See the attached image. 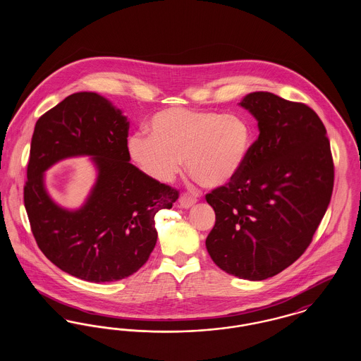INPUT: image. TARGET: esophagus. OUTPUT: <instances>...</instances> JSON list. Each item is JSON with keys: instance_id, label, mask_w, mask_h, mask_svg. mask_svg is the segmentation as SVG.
I'll return each instance as SVG.
<instances>
[{"instance_id": "esophagus-1", "label": "esophagus", "mask_w": 361, "mask_h": 361, "mask_svg": "<svg viewBox=\"0 0 361 361\" xmlns=\"http://www.w3.org/2000/svg\"><path fill=\"white\" fill-rule=\"evenodd\" d=\"M196 202H197V200H196L195 197L188 196V195H183V196L180 197V207H181V208H189V207L193 206Z\"/></svg>"}]
</instances>
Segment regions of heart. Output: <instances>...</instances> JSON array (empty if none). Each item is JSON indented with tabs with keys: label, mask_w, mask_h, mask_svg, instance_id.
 <instances>
[{
	"label": "heart",
	"mask_w": 361,
	"mask_h": 361,
	"mask_svg": "<svg viewBox=\"0 0 361 361\" xmlns=\"http://www.w3.org/2000/svg\"><path fill=\"white\" fill-rule=\"evenodd\" d=\"M255 142L250 123L240 115L168 108L155 114L150 134L128 137V152L137 165L161 183L183 168L206 188H219L243 169Z\"/></svg>",
	"instance_id": "heart-1"
}]
</instances>
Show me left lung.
<instances>
[{"label": "left lung", "mask_w": 361, "mask_h": 361, "mask_svg": "<svg viewBox=\"0 0 361 361\" xmlns=\"http://www.w3.org/2000/svg\"><path fill=\"white\" fill-rule=\"evenodd\" d=\"M240 105L259 135L240 174L206 195L215 211L206 246L224 272L257 281L309 247L331 199L334 165L326 128L306 104L253 92Z\"/></svg>", "instance_id": "left-lung-1"}]
</instances>
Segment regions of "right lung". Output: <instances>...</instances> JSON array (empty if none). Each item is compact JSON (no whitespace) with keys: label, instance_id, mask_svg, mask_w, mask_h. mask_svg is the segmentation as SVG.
I'll list each match as a JSON object with an SVG mask.
<instances>
[{"label":"right lung","instance_id":"right-lung-1","mask_svg":"<svg viewBox=\"0 0 361 361\" xmlns=\"http://www.w3.org/2000/svg\"><path fill=\"white\" fill-rule=\"evenodd\" d=\"M130 123L103 96L70 94L39 118L31 142L24 206L43 255L59 269L92 283L135 274L155 242V214L172 208L178 190L130 164ZM90 154L98 180L86 204L58 207L44 187V172L61 159Z\"/></svg>","mask_w":361,"mask_h":361}]
</instances>
